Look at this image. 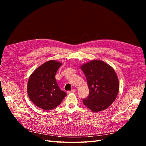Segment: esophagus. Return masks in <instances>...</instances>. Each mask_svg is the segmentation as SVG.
I'll return each instance as SVG.
<instances>
[{
	"label": "esophagus",
	"mask_w": 146,
	"mask_h": 146,
	"mask_svg": "<svg viewBox=\"0 0 146 146\" xmlns=\"http://www.w3.org/2000/svg\"><path fill=\"white\" fill-rule=\"evenodd\" d=\"M76 91V90L75 89H72L71 91H69L68 92V93H72V92H75Z\"/></svg>",
	"instance_id": "1"
}]
</instances>
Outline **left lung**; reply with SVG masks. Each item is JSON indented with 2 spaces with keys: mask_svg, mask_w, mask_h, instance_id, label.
Instances as JSON below:
<instances>
[{
  "mask_svg": "<svg viewBox=\"0 0 146 146\" xmlns=\"http://www.w3.org/2000/svg\"><path fill=\"white\" fill-rule=\"evenodd\" d=\"M86 78L90 94L83 104L93 112L108 108L116 100L119 83L115 70L104 61L94 60L80 67Z\"/></svg>",
  "mask_w": 146,
  "mask_h": 146,
  "instance_id": "obj_1",
  "label": "left lung"
}]
</instances>
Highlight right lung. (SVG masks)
Here are the masks:
<instances>
[{
	"mask_svg": "<svg viewBox=\"0 0 146 146\" xmlns=\"http://www.w3.org/2000/svg\"><path fill=\"white\" fill-rule=\"evenodd\" d=\"M62 63L50 60L41 65L30 75L27 83V93L36 107L51 110L59 105L66 96L60 90L55 74Z\"/></svg>",
	"mask_w": 146,
	"mask_h": 146,
	"instance_id": "1",
	"label": "right lung"
}]
</instances>
